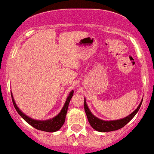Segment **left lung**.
Segmentation results:
<instances>
[{"label": "left lung", "instance_id": "obj_1", "mask_svg": "<svg viewBox=\"0 0 154 154\" xmlns=\"http://www.w3.org/2000/svg\"><path fill=\"white\" fill-rule=\"evenodd\" d=\"M142 103H143V100L139 103V106L137 107V109H135V110L133 111L131 114H129L128 116H127L125 118L119 119V120H116V121H103V120H101V119L98 118L95 116H94L91 113V111H90L88 107L85 99L84 105H85V110L86 115H87L88 120V122L90 123V125H91V127L98 131L106 132V131H113L118 130L120 128H122L124 126L127 125L129 121L135 117V115L136 114L137 112L140 109Z\"/></svg>", "mask_w": 154, "mask_h": 154}]
</instances>
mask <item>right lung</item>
I'll return each instance as SVG.
<instances>
[{
  "mask_svg": "<svg viewBox=\"0 0 154 154\" xmlns=\"http://www.w3.org/2000/svg\"><path fill=\"white\" fill-rule=\"evenodd\" d=\"M11 99H12V103H13V105L15 106V109L18 112L20 116L23 117L27 123L30 125L32 127L35 128L37 130H41V131H48V132H55V131H59V129L61 128V127L63 125L64 122H65L66 116L67 113V109H68V106H69V103L70 101L71 98L73 95V91H71L69 92V95L67 97L66 100V103L63 106V109L60 111V113L55 116V117H53L52 119H49V120H46V121H38V120H34V119H32L30 117H29L28 116H26V114L22 112L20 109H19V107L17 106L16 103H15V100H14V98L12 96V93L11 92Z\"/></svg>",
  "mask_w": 154,
  "mask_h": 154,
  "instance_id": "obj_1",
  "label": "right lung"
}]
</instances>
